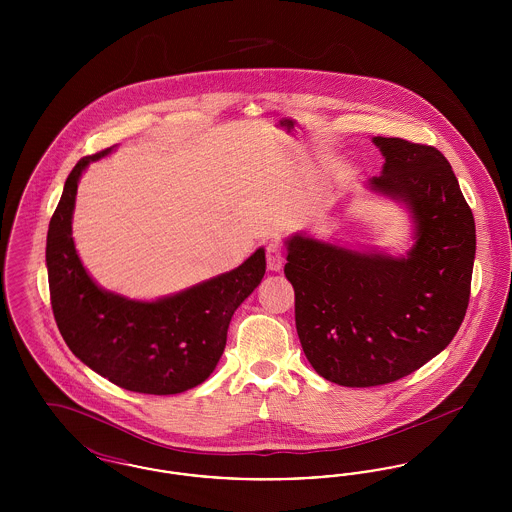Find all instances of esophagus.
Returning <instances> with one entry per match:
<instances>
[{
	"mask_svg": "<svg viewBox=\"0 0 512 512\" xmlns=\"http://www.w3.org/2000/svg\"><path fill=\"white\" fill-rule=\"evenodd\" d=\"M267 267L270 272H280L284 267V253L278 242H268Z\"/></svg>",
	"mask_w": 512,
	"mask_h": 512,
	"instance_id": "1",
	"label": "esophagus"
}]
</instances>
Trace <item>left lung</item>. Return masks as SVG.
Here are the masks:
<instances>
[{
	"label": "left lung",
	"instance_id": "left-lung-1",
	"mask_svg": "<svg viewBox=\"0 0 512 512\" xmlns=\"http://www.w3.org/2000/svg\"><path fill=\"white\" fill-rule=\"evenodd\" d=\"M384 167L366 190L401 205L405 255L303 232L284 240L295 328L318 374L347 388L395 382L441 353L463 322L476 255L474 217L436 147L374 136Z\"/></svg>",
	"mask_w": 512,
	"mask_h": 512
}]
</instances>
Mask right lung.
Instances as JSON below:
<instances>
[{
  "mask_svg": "<svg viewBox=\"0 0 512 512\" xmlns=\"http://www.w3.org/2000/svg\"><path fill=\"white\" fill-rule=\"evenodd\" d=\"M111 151L76 163L49 220L46 265L53 317L74 355L124 390L149 395L192 390L215 370L232 315L261 284L265 249L259 247L230 272L155 301L101 288L76 253L73 213L82 172Z\"/></svg>",
  "mask_w": 512,
  "mask_h": 512,
  "instance_id": "right-lung-1",
  "label": "right lung"
}]
</instances>
